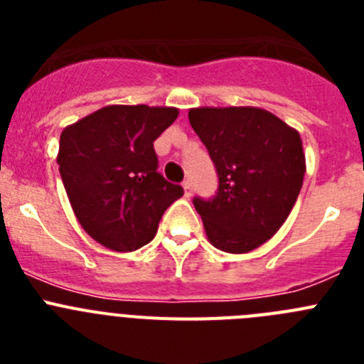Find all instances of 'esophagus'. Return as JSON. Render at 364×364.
<instances>
[{"instance_id":"1","label":"esophagus","mask_w":364,"mask_h":364,"mask_svg":"<svg viewBox=\"0 0 364 364\" xmlns=\"http://www.w3.org/2000/svg\"><path fill=\"white\" fill-rule=\"evenodd\" d=\"M182 188H184V195H186V197H191V195H193V182H191V180H184V184H182Z\"/></svg>"}]
</instances>
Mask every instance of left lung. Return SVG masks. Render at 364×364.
Returning <instances> with one entry per match:
<instances>
[{
    "label": "left lung",
    "mask_w": 364,
    "mask_h": 364,
    "mask_svg": "<svg viewBox=\"0 0 364 364\" xmlns=\"http://www.w3.org/2000/svg\"><path fill=\"white\" fill-rule=\"evenodd\" d=\"M188 117L218 175L213 198H193L205 235L222 252H252L299 197L306 173L299 131L259 107H197Z\"/></svg>",
    "instance_id": "8db88e82"
}]
</instances>
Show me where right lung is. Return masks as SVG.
Returning <instances> with one entry per match:
<instances>
[{
	"label": "right lung",
	"mask_w": 364,
	"mask_h": 364,
	"mask_svg": "<svg viewBox=\"0 0 364 364\" xmlns=\"http://www.w3.org/2000/svg\"><path fill=\"white\" fill-rule=\"evenodd\" d=\"M176 117L175 107L107 105L60 136L58 164L74 215L112 252L151 242L164 211L184 195L156 171L153 147Z\"/></svg>",
	"instance_id": "obj_1"
}]
</instances>
